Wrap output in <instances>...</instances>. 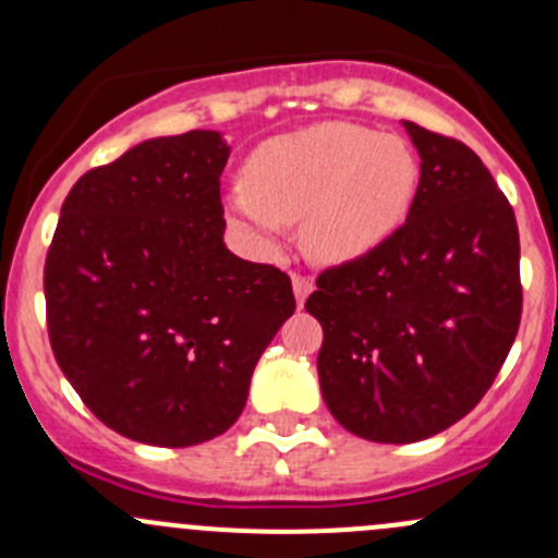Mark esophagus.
Returning a JSON list of instances; mask_svg holds the SVG:
<instances>
[{
	"label": "esophagus",
	"instance_id": "34e87169",
	"mask_svg": "<svg viewBox=\"0 0 558 558\" xmlns=\"http://www.w3.org/2000/svg\"><path fill=\"white\" fill-rule=\"evenodd\" d=\"M291 286H294V296H296V305H305V300L311 296L313 291V278H307V275H294L291 278Z\"/></svg>",
	"mask_w": 558,
	"mask_h": 558
}]
</instances>
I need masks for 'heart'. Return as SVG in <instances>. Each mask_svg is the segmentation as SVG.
<instances>
[{"label":"heart","instance_id":"obj_1","mask_svg":"<svg viewBox=\"0 0 558 558\" xmlns=\"http://www.w3.org/2000/svg\"><path fill=\"white\" fill-rule=\"evenodd\" d=\"M415 185L418 161L404 140L329 121L258 145L227 213L262 253H278L286 227L302 221L307 256L345 264L402 227Z\"/></svg>","mask_w":558,"mask_h":558}]
</instances>
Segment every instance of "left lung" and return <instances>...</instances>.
<instances>
[{
  "label": "left lung",
  "instance_id": "obj_1",
  "mask_svg": "<svg viewBox=\"0 0 558 558\" xmlns=\"http://www.w3.org/2000/svg\"><path fill=\"white\" fill-rule=\"evenodd\" d=\"M421 156L408 221L324 269L305 311L324 329L326 408L356 437L415 442L483 399L519 335L521 245L508 196L461 140L404 121Z\"/></svg>",
  "mask_w": 558,
  "mask_h": 558
}]
</instances>
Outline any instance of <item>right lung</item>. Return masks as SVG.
I'll use <instances>...</instances> for the list:
<instances>
[{"label":"right lung","instance_id":"obj_1","mask_svg":"<svg viewBox=\"0 0 558 558\" xmlns=\"http://www.w3.org/2000/svg\"><path fill=\"white\" fill-rule=\"evenodd\" d=\"M227 159L218 132L145 140L61 205L43 278L50 348L83 404L129 440L223 435L296 307L289 275L223 245Z\"/></svg>","mask_w":558,"mask_h":558}]
</instances>
